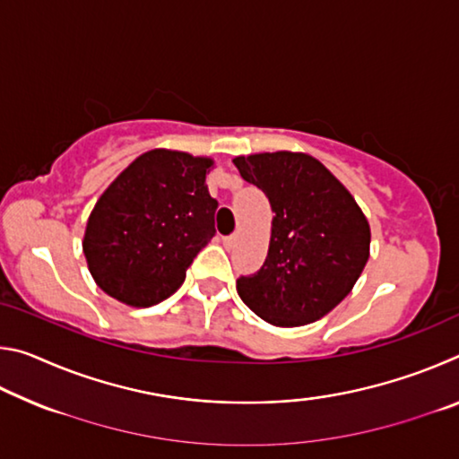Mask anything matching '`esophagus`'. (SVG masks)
<instances>
[{"label": "esophagus", "instance_id": "34e87169", "mask_svg": "<svg viewBox=\"0 0 459 459\" xmlns=\"http://www.w3.org/2000/svg\"><path fill=\"white\" fill-rule=\"evenodd\" d=\"M235 240H237V237L235 235H229V237H222V245L227 247V248H230L232 245H235Z\"/></svg>", "mask_w": 459, "mask_h": 459}]
</instances>
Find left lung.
Returning <instances> with one entry per match:
<instances>
[{
    "label": "left lung",
    "mask_w": 459,
    "mask_h": 459,
    "mask_svg": "<svg viewBox=\"0 0 459 459\" xmlns=\"http://www.w3.org/2000/svg\"><path fill=\"white\" fill-rule=\"evenodd\" d=\"M232 161L243 180L265 192L275 212L265 263L237 279L240 299L279 328L320 320L352 291L367 265V216L312 155L275 152Z\"/></svg>",
    "instance_id": "1"
}]
</instances>
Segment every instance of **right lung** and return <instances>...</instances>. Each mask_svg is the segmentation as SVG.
I'll use <instances>...</instances> for the list:
<instances>
[{
	"mask_svg": "<svg viewBox=\"0 0 459 459\" xmlns=\"http://www.w3.org/2000/svg\"><path fill=\"white\" fill-rule=\"evenodd\" d=\"M211 158L152 150L115 178L89 216L82 251L97 285L134 307H150L184 283L214 237L219 208L206 188Z\"/></svg>",
	"mask_w": 459,
	"mask_h": 459,
	"instance_id": "right-lung-1",
	"label": "right lung"
}]
</instances>
